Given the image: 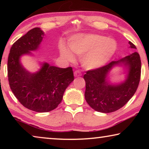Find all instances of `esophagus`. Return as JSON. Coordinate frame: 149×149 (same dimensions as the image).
I'll return each instance as SVG.
<instances>
[{"instance_id": "obj_1", "label": "esophagus", "mask_w": 149, "mask_h": 149, "mask_svg": "<svg viewBox=\"0 0 149 149\" xmlns=\"http://www.w3.org/2000/svg\"><path fill=\"white\" fill-rule=\"evenodd\" d=\"M81 75V72L79 71H78V70H76V71L74 72V76L75 77H79Z\"/></svg>"}]
</instances>
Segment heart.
<instances>
[{
  "label": "heart",
  "instance_id": "b5f03b06",
  "mask_svg": "<svg viewBox=\"0 0 149 149\" xmlns=\"http://www.w3.org/2000/svg\"><path fill=\"white\" fill-rule=\"evenodd\" d=\"M69 49L62 45L60 54L65 60L72 61L73 53L81 56L85 68L95 70L104 66L116 52L118 44L114 39L97 34H77L70 39ZM71 50V52L70 50Z\"/></svg>",
  "mask_w": 149,
  "mask_h": 149
}]
</instances>
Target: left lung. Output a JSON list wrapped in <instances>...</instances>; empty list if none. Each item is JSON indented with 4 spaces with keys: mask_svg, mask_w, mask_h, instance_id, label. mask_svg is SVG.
Listing matches in <instances>:
<instances>
[{
    "mask_svg": "<svg viewBox=\"0 0 149 149\" xmlns=\"http://www.w3.org/2000/svg\"><path fill=\"white\" fill-rule=\"evenodd\" d=\"M130 48L136 49L129 42ZM116 67L125 70V79L112 82L109 73ZM141 62L137 52L130 54L104 66L89 70L84 75L86 84L85 98L93 110L102 113L115 112L123 107L132 99L137 91L140 81Z\"/></svg>",
    "mask_w": 149,
    "mask_h": 149,
    "instance_id": "obj_1",
    "label": "left lung"
}]
</instances>
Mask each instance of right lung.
Masks as SVG:
<instances>
[{
	"label": "right lung",
	"instance_id": "add662e5",
	"mask_svg": "<svg viewBox=\"0 0 149 149\" xmlns=\"http://www.w3.org/2000/svg\"><path fill=\"white\" fill-rule=\"evenodd\" d=\"M45 33L35 27L12 45L8 58V77L12 93L21 104L37 112H47L61 102L66 88L74 81L71 67L61 68L46 62H39L40 68L31 72L25 68L21 58L34 56Z\"/></svg>",
	"mask_w": 149,
	"mask_h": 149
}]
</instances>
